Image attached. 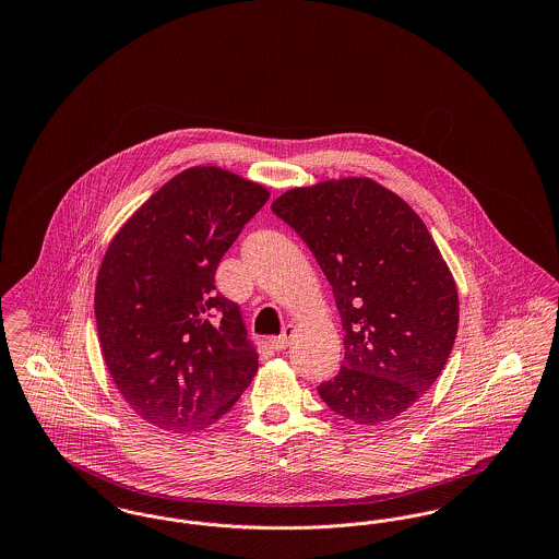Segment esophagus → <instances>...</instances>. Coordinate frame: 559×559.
Masks as SVG:
<instances>
[{"mask_svg":"<svg viewBox=\"0 0 559 559\" xmlns=\"http://www.w3.org/2000/svg\"><path fill=\"white\" fill-rule=\"evenodd\" d=\"M293 335H295V326L287 324V326L283 329V333H281L278 337H274L270 344H272V347H274L276 352H283V349H287L289 344H292Z\"/></svg>","mask_w":559,"mask_h":559,"instance_id":"34e87169","label":"esophagus"}]
</instances>
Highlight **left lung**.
Wrapping results in <instances>:
<instances>
[{
  "mask_svg": "<svg viewBox=\"0 0 559 559\" xmlns=\"http://www.w3.org/2000/svg\"><path fill=\"white\" fill-rule=\"evenodd\" d=\"M272 212L304 239L333 287L344 365L322 402L360 426L396 419L440 377L459 295L424 219L369 178L293 188Z\"/></svg>",
  "mask_w": 559,
  "mask_h": 559,
  "instance_id": "obj_1",
  "label": "left lung"
}]
</instances>
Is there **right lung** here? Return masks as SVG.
Segmentation results:
<instances>
[{
    "label": "right lung",
    "instance_id": "add662e5",
    "mask_svg": "<svg viewBox=\"0 0 559 559\" xmlns=\"http://www.w3.org/2000/svg\"><path fill=\"white\" fill-rule=\"evenodd\" d=\"M270 192L219 167L160 187L110 240L94 312L108 372L133 411L174 433L212 426L258 372L215 270Z\"/></svg>",
    "mask_w": 559,
    "mask_h": 559
}]
</instances>
